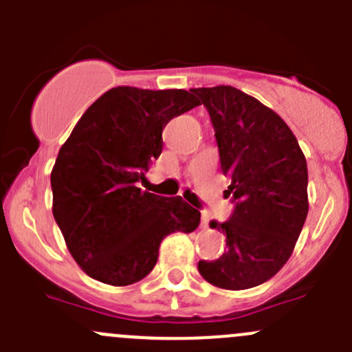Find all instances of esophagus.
<instances>
[{"label": "esophagus", "mask_w": 352, "mask_h": 352, "mask_svg": "<svg viewBox=\"0 0 352 352\" xmlns=\"http://www.w3.org/2000/svg\"><path fill=\"white\" fill-rule=\"evenodd\" d=\"M209 226V216L208 212H202L201 216V228H208Z\"/></svg>", "instance_id": "obj_1"}]
</instances>
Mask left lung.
Returning a JSON list of instances; mask_svg holds the SVG:
<instances>
[{"instance_id":"8db88e82","label":"left lung","mask_w":352,"mask_h":352,"mask_svg":"<svg viewBox=\"0 0 352 352\" xmlns=\"http://www.w3.org/2000/svg\"><path fill=\"white\" fill-rule=\"evenodd\" d=\"M214 127L219 162L235 202L228 221H211L226 235V252L199 261L202 278L223 289L269 281L286 264L308 214V170L293 131L274 110L233 87L192 88Z\"/></svg>"}]
</instances>
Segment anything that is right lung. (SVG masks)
<instances>
[{"mask_svg":"<svg viewBox=\"0 0 352 352\" xmlns=\"http://www.w3.org/2000/svg\"><path fill=\"white\" fill-rule=\"evenodd\" d=\"M187 90L105 91L81 116L51 172L52 214L67 250L90 278L112 286L153 271L166 235L190 233L201 212L182 197L140 187L162 153V131L197 107Z\"/></svg>","mask_w":352,"mask_h":352,"instance_id":"right-lung-1","label":"right lung"}]
</instances>
